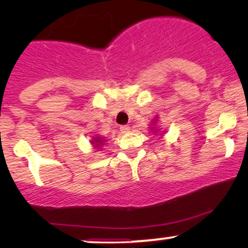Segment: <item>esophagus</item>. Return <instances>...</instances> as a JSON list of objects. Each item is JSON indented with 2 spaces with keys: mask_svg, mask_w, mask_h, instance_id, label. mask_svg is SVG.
Listing matches in <instances>:
<instances>
[{
  "mask_svg": "<svg viewBox=\"0 0 248 248\" xmlns=\"http://www.w3.org/2000/svg\"><path fill=\"white\" fill-rule=\"evenodd\" d=\"M120 129H121V133H128L130 130V127L126 124V126H121Z\"/></svg>",
  "mask_w": 248,
  "mask_h": 248,
  "instance_id": "esophagus-1",
  "label": "esophagus"
}]
</instances>
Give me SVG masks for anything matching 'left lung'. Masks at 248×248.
<instances>
[{"mask_svg":"<svg viewBox=\"0 0 248 248\" xmlns=\"http://www.w3.org/2000/svg\"><path fill=\"white\" fill-rule=\"evenodd\" d=\"M158 119H160V116L156 115L155 118H154L153 120H152V122H150L149 127H148V128H149V129L152 130L153 134H160L161 136H163L164 133H166V130H162L161 127L158 126V121H160V120H158Z\"/></svg>","mask_w":248,"mask_h":248,"instance_id":"left-lung-1","label":"left lung"}]
</instances>
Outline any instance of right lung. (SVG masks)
Masks as SVG:
<instances>
[{
	"label": "right lung",
	"mask_w": 248,
	"mask_h": 248,
	"mask_svg": "<svg viewBox=\"0 0 248 248\" xmlns=\"http://www.w3.org/2000/svg\"><path fill=\"white\" fill-rule=\"evenodd\" d=\"M106 143V139L104 136L99 135V134H95V135L92 136V140H91V146H92L93 149L100 150L104 144Z\"/></svg>",
	"instance_id": "obj_1"
}]
</instances>
